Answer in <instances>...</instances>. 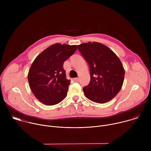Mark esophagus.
Wrapping results in <instances>:
<instances>
[{
	"label": "esophagus",
	"instance_id": "34e87169",
	"mask_svg": "<svg viewBox=\"0 0 151 151\" xmlns=\"http://www.w3.org/2000/svg\"><path fill=\"white\" fill-rule=\"evenodd\" d=\"M79 78H77L72 79V81H73V82H78V81H79Z\"/></svg>",
	"mask_w": 151,
	"mask_h": 151
}]
</instances>
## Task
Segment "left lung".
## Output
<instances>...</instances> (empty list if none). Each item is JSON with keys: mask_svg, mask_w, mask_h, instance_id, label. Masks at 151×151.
I'll list each match as a JSON object with an SVG mask.
<instances>
[{"mask_svg": "<svg viewBox=\"0 0 151 151\" xmlns=\"http://www.w3.org/2000/svg\"><path fill=\"white\" fill-rule=\"evenodd\" d=\"M78 48L90 67V82L83 88L85 97L97 103L111 101L119 93L125 70L118 56L101 43H83Z\"/></svg>", "mask_w": 151, "mask_h": 151, "instance_id": "1", "label": "left lung"}]
</instances>
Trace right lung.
<instances>
[{
	"label": "right lung",
	"mask_w": 151,
	"mask_h": 151,
	"mask_svg": "<svg viewBox=\"0 0 151 151\" xmlns=\"http://www.w3.org/2000/svg\"><path fill=\"white\" fill-rule=\"evenodd\" d=\"M76 49V45L57 43L43 51L32 64L27 76L30 88L41 103L54 105L66 97L70 81L63 63Z\"/></svg>",
	"instance_id": "right-lung-1"
}]
</instances>
